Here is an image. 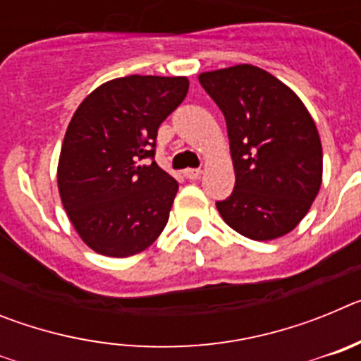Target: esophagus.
Returning a JSON list of instances; mask_svg holds the SVG:
<instances>
[{
  "label": "esophagus",
  "mask_w": 361,
  "mask_h": 361,
  "mask_svg": "<svg viewBox=\"0 0 361 361\" xmlns=\"http://www.w3.org/2000/svg\"><path fill=\"white\" fill-rule=\"evenodd\" d=\"M183 175L186 178H190V180H193V178H197L200 175V168H186V170L183 171Z\"/></svg>",
  "instance_id": "esophagus-1"
}]
</instances>
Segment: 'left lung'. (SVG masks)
<instances>
[{
    "instance_id": "left-lung-1",
    "label": "left lung",
    "mask_w": 361,
    "mask_h": 361,
    "mask_svg": "<svg viewBox=\"0 0 361 361\" xmlns=\"http://www.w3.org/2000/svg\"><path fill=\"white\" fill-rule=\"evenodd\" d=\"M222 110L235 166V188L216 202L226 224L251 240H273L296 228L322 184V142L293 90L253 65L200 73Z\"/></svg>"
}]
</instances>
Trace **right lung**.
Returning <instances> with one entry per match:
<instances>
[{"mask_svg":"<svg viewBox=\"0 0 361 361\" xmlns=\"http://www.w3.org/2000/svg\"><path fill=\"white\" fill-rule=\"evenodd\" d=\"M188 86L186 78H119L99 86L73 114L57 186L73 228L97 253L130 257L164 229L178 184L153 161L157 130Z\"/></svg>","mask_w":361,"mask_h":361,"instance_id":"add662e5","label":"right lung"}]
</instances>
